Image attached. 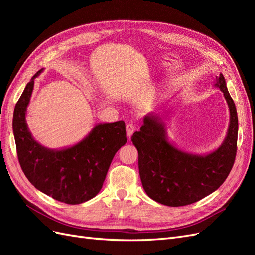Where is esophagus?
<instances>
[{
	"label": "esophagus",
	"instance_id": "34e87169",
	"mask_svg": "<svg viewBox=\"0 0 255 255\" xmlns=\"http://www.w3.org/2000/svg\"><path fill=\"white\" fill-rule=\"evenodd\" d=\"M135 129H136V126L134 125V123H128L127 125V135H128V137H130L133 135V133L135 132Z\"/></svg>",
	"mask_w": 255,
	"mask_h": 255
}]
</instances>
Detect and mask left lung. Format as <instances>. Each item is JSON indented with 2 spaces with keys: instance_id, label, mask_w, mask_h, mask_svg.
<instances>
[{
  "instance_id": "left-lung-1",
  "label": "left lung",
  "mask_w": 255,
  "mask_h": 255,
  "mask_svg": "<svg viewBox=\"0 0 255 255\" xmlns=\"http://www.w3.org/2000/svg\"><path fill=\"white\" fill-rule=\"evenodd\" d=\"M216 87L225 96L230 125L225 141L206 155L179 150L168 141L164 122L146 115L139 132L130 138L138 151V168L144 191L151 199L168 206L195 203L218 189L232 170L237 151L238 118L226 80L216 76Z\"/></svg>"
}]
</instances>
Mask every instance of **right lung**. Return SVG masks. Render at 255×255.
Here are the masks:
<instances>
[{
	"label": "right lung",
	"instance_id": "right-lung-1",
	"mask_svg": "<svg viewBox=\"0 0 255 255\" xmlns=\"http://www.w3.org/2000/svg\"><path fill=\"white\" fill-rule=\"evenodd\" d=\"M30 80L14 107L12 129L20 166L27 180L43 194L67 204H80L101 190L115 154L128 141L125 121L99 123L70 148L51 150L29 133L25 114L34 89Z\"/></svg>",
	"mask_w": 255,
	"mask_h": 255
}]
</instances>
